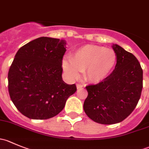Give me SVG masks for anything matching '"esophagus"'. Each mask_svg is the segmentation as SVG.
<instances>
[{"mask_svg":"<svg viewBox=\"0 0 149 149\" xmlns=\"http://www.w3.org/2000/svg\"><path fill=\"white\" fill-rule=\"evenodd\" d=\"M76 87H77L78 89H79V88H83V85H82V84H76Z\"/></svg>","mask_w":149,"mask_h":149,"instance_id":"obj_1","label":"esophagus"}]
</instances>
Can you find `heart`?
<instances>
[{
  "mask_svg": "<svg viewBox=\"0 0 149 149\" xmlns=\"http://www.w3.org/2000/svg\"><path fill=\"white\" fill-rule=\"evenodd\" d=\"M117 61L115 51L104 47L87 45L76 49L70 60H64L62 67L70 79H77L84 72L85 79L91 83H100L104 80Z\"/></svg>",
  "mask_w": 149,
  "mask_h": 149,
  "instance_id": "1",
  "label": "heart"
}]
</instances>
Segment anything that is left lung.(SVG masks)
<instances>
[{
    "mask_svg": "<svg viewBox=\"0 0 149 149\" xmlns=\"http://www.w3.org/2000/svg\"><path fill=\"white\" fill-rule=\"evenodd\" d=\"M117 55L115 69L104 80L86 86L88 96L84 103L87 116L96 123H120L132 113L143 88V70L137 58L118 45L113 44Z\"/></svg>",
    "mask_w": 149,
    "mask_h": 149,
    "instance_id": "left-lung-1",
    "label": "left lung"
}]
</instances>
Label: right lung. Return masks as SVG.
<instances>
[{
  "label": "right lung",
  "mask_w": 149,
  "mask_h": 149,
  "mask_svg": "<svg viewBox=\"0 0 149 149\" xmlns=\"http://www.w3.org/2000/svg\"><path fill=\"white\" fill-rule=\"evenodd\" d=\"M65 40L42 37L16 52L8 74V92L18 110L30 119L47 120L63 109L76 91L62 79Z\"/></svg>",
  "instance_id": "1"
}]
</instances>
